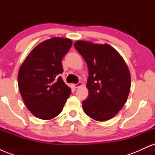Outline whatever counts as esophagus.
Here are the masks:
<instances>
[{"instance_id": "esophagus-1", "label": "esophagus", "mask_w": 155, "mask_h": 155, "mask_svg": "<svg viewBox=\"0 0 155 155\" xmlns=\"http://www.w3.org/2000/svg\"><path fill=\"white\" fill-rule=\"evenodd\" d=\"M81 85H82V83L81 82H79V83H77V84H74V87L75 88H79V87H81Z\"/></svg>"}]
</instances>
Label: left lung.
Masks as SVG:
<instances>
[{
  "instance_id": "8db88e82",
  "label": "left lung",
  "mask_w": 155,
  "mask_h": 155,
  "mask_svg": "<svg viewBox=\"0 0 155 155\" xmlns=\"http://www.w3.org/2000/svg\"><path fill=\"white\" fill-rule=\"evenodd\" d=\"M74 46L84 59L89 71V96L82 102L84 111L101 122L113 118L124 106L130 90L127 64L108 44L77 41Z\"/></svg>"
}]
</instances>
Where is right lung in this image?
I'll list each match as a JSON object with an SVG mask.
<instances>
[{
  "instance_id": "add662e5",
  "label": "right lung",
  "mask_w": 155,
  "mask_h": 155,
  "mask_svg": "<svg viewBox=\"0 0 155 155\" xmlns=\"http://www.w3.org/2000/svg\"><path fill=\"white\" fill-rule=\"evenodd\" d=\"M72 46L69 38L54 37L44 41L31 51L18 72V86L28 109L41 120L60 114L71 88L60 74L62 59Z\"/></svg>"
}]
</instances>
